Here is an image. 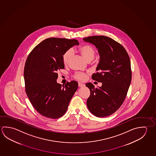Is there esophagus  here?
<instances>
[{"label": "esophagus", "instance_id": "esophagus-1", "mask_svg": "<svg viewBox=\"0 0 156 156\" xmlns=\"http://www.w3.org/2000/svg\"><path fill=\"white\" fill-rule=\"evenodd\" d=\"M78 86L79 87H84L85 84L82 83H78Z\"/></svg>", "mask_w": 156, "mask_h": 156}]
</instances>
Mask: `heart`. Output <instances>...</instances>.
Here are the masks:
<instances>
[{
	"mask_svg": "<svg viewBox=\"0 0 156 156\" xmlns=\"http://www.w3.org/2000/svg\"><path fill=\"white\" fill-rule=\"evenodd\" d=\"M79 51L81 54L85 58L89 61L92 60L95 55V49L94 48V47L90 44L83 45L80 47ZM73 55V52L71 49L67 50L66 51L63 53L62 55V61L65 65L67 66L69 65L71 61ZM73 77L74 79L78 80L83 81L87 79V74L84 72H77L73 74Z\"/></svg>",
	"mask_w": 156,
	"mask_h": 156,
	"instance_id": "b5f03b06",
	"label": "heart"
}]
</instances>
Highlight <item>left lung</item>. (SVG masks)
Segmentation results:
<instances>
[{"mask_svg":"<svg viewBox=\"0 0 156 156\" xmlns=\"http://www.w3.org/2000/svg\"><path fill=\"white\" fill-rule=\"evenodd\" d=\"M83 40L98 49L100 60L92 79L102 83L98 87L86 84L90 91L87 108L96 117H105L119 108L127 95L131 80L130 58L121 44L106 36H91Z\"/></svg>","mask_w":156,"mask_h":156,"instance_id":"left-lung-1","label":"left lung"}]
</instances>
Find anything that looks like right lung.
<instances>
[{
  "label": "right lung",
  "instance_id": "1",
  "mask_svg": "<svg viewBox=\"0 0 156 156\" xmlns=\"http://www.w3.org/2000/svg\"><path fill=\"white\" fill-rule=\"evenodd\" d=\"M76 39L49 38L38 44L28 56L24 68L25 90L30 103L44 117L56 119L65 115L78 89L72 80L58 84V72L65 68L62 55Z\"/></svg>",
  "mask_w": 156,
  "mask_h": 156
}]
</instances>
